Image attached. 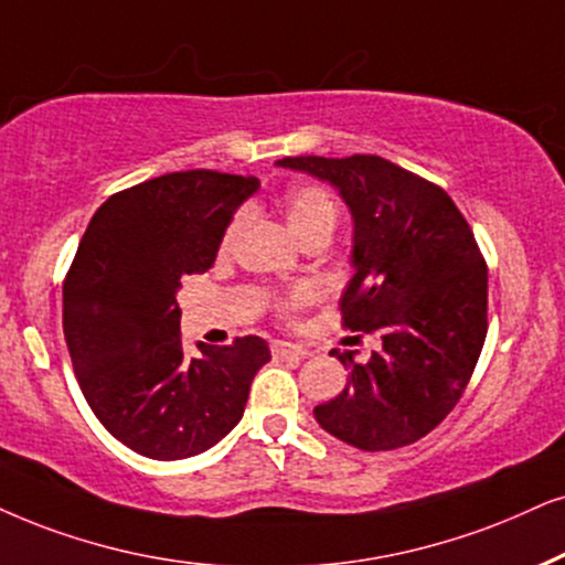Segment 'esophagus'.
Returning a JSON list of instances; mask_svg holds the SVG:
<instances>
[{"label":"esophagus","mask_w":565,"mask_h":565,"mask_svg":"<svg viewBox=\"0 0 565 565\" xmlns=\"http://www.w3.org/2000/svg\"><path fill=\"white\" fill-rule=\"evenodd\" d=\"M270 352H274L276 360H287V356H305L307 352L299 344H289V341H274L270 344Z\"/></svg>","instance_id":"1"}]
</instances>
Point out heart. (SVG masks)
Masks as SVG:
<instances>
[{
    "instance_id": "1",
    "label": "heart",
    "mask_w": 565,
    "mask_h": 565,
    "mask_svg": "<svg viewBox=\"0 0 565 565\" xmlns=\"http://www.w3.org/2000/svg\"><path fill=\"white\" fill-rule=\"evenodd\" d=\"M284 216H287L289 230L305 242L307 237H312V234H320V232L333 234L335 218H339V209H335V200L331 198V192L328 190L318 188V184H297V188H291L287 195H284ZM242 218L245 216L237 213V216L230 221L224 237H221V247L232 245L234 234H237L242 226ZM310 302H312V291L307 287H297L281 299L278 312H281L284 318H295L297 312Z\"/></svg>"
}]
</instances>
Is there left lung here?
Here are the masks:
<instances>
[{
	"mask_svg": "<svg viewBox=\"0 0 565 565\" xmlns=\"http://www.w3.org/2000/svg\"><path fill=\"white\" fill-rule=\"evenodd\" d=\"M276 167L331 182L352 211L354 276L341 295L349 331L375 333L347 388L316 406L326 433L362 451L425 438L459 402L488 335V266L467 218L438 184L381 156H287Z\"/></svg>",
	"mask_w": 565,
	"mask_h": 565,
	"instance_id": "left-lung-1",
	"label": "left lung"
}]
</instances>
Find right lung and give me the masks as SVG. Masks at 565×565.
<instances>
[{
    "instance_id": "obj_1",
    "label": "right lung",
    "mask_w": 565,
    "mask_h": 565,
    "mask_svg": "<svg viewBox=\"0 0 565 565\" xmlns=\"http://www.w3.org/2000/svg\"><path fill=\"white\" fill-rule=\"evenodd\" d=\"M255 177L174 171L117 192L93 213L62 287V326L85 402L135 454L174 461L209 451L245 412L270 360L260 335L182 347L177 291L205 274Z\"/></svg>"
}]
</instances>
